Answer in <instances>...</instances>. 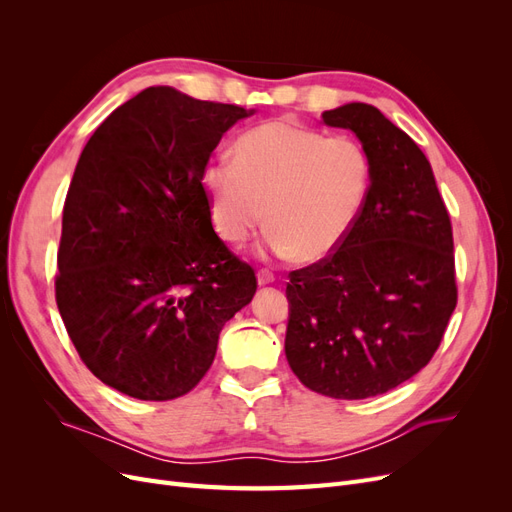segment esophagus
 <instances>
[{
    "label": "esophagus",
    "mask_w": 512,
    "mask_h": 512,
    "mask_svg": "<svg viewBox=\"0 0 512 512\" xmlns=\"http://www.w3.org/2000/svg\"><path fill=\"white\" fill-rule=\"evenodd\" d=\"M275 280V275L269 271V269H260L258 271V284L260 286H267V284H271Z\"/></svg>",
    "instance_id": "34e87169"
}]
</instances>
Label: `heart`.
<instances>
[{
  "mask_svg": "<svg viewBox=\"0 0 512 512\" xmlns=\"http://www.w3.org/2000/svg\"><path fill=\"white\" fill-rule=\"evenodd\" d=\"M232 160L203 170L218 235L241 245L269 222L271 256L318 262L344 245L371 188V158L352 136L275 119L237 138Z\"/></svg>",
  "mask_w": 512,
  "mask_h": 512,
  "instance_id": "1",
  "label": "heart"
}]
</instances>
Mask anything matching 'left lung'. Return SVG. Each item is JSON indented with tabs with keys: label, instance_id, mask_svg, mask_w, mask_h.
I'll use <instances>...</instances> for the list:
<instances>
[{
	"label": "left lung",
	"instance_id": "1",
	"mask_svg": "<svg viewBox=\"0 0 512 512\" xmlns=\"http://www.w3.org/2000/svg\"><path fill=\"white\" fill-rule=\"evenodd\" d=\"M322 121L359 136L374 175L344 245L288 275L284 348L307 389L365 399L436 354L457 305L453 226L425 153L376 106L350 102Z\"/></svg>",
	"mask_w": 512,
	"mask_h": 512
}]
</instances>
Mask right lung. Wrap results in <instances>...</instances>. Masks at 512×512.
Segmentation results:
<instances>
[{"label": "right lung", "mask_w": 512, "mask_h": 512, "mask_svg": "<svg viewBox=\"0 0 512 512\" xmlns=\"http://www.w3.org/2000/svg\"><path fill=\"white\" fill-rule=\"evenodd\" d=\"M237 104L149 87L89 138L61 220L55 299L87 369L119 393L168 401L209 371L256 275L211 226L203 170Z\"/></svg>", "instance_id": "add662e5"}]
</instances>
